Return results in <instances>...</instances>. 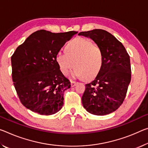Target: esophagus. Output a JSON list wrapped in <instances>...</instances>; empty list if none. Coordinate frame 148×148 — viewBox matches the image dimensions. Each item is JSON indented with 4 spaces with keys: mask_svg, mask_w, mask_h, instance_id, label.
I'll list each match as a JSON object with an SVG mask.
<instances>
[{
    "mask_svg": "<svg viewBox=\"0 0 148 148\" xmlns=\"http://www.w3.org/2000/svg\"><path fill=\"white\" fill-rule=\"evenodd\" d=\"M70 84H71V86L72 87H74V86H75L76 85L77 82H75V81L71 80V81H70Z\"/></svg>",
    "mask_w": 148,
    "mask_h": 148,
    "instance_id": "34e87169",
    "label": "esophagus"
}]
</instances>
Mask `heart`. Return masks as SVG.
Masks as SVG:
<instances>
[{
    "label": "heart",
    "mask_w": 148,
    "mask_h": 148,
    "mask_svg": "<svg viewBox=\"0 0 148 148\" xmlns=\"http://www.w3.org/2000/svg\"><path fill=\"white\" fill-rule=\"evenodd\" d=\"M65 53L56 55V62L62 74L66 76L74 66V76L86 79L95 78L101 70L104 62L102 49L84 38L70 41L64 48Z\"/></svg>",
    "instance_id": "1"
}]
</instances>
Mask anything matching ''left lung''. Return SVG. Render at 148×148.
Listing matches in <instances>:
<instances>
[{"label": "left lung", "mask_w": 148, "mask_h": 148, "mask_svg": "<svg viewBox=\"0 0 148 148\" xmlns=\"http://www.w3.org/2000/svg\"><path fill=\"white\" fill-rule=\"evenodd\" d=\"M102 49L104 62L94 80L86 84L82 97L84 107L95 115L115 111L125 100L131 80L130 56L125 47L112 34L103 29L82 32Z\"/></svg>", "instance_id": "left-lung-1"}]
</instances>
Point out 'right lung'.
Returning a JSON list of instances; mask_svg holds the SVG:
<instances>
[{
    "label": "right lung",
    "mask_w": 148,
    "mask_h": 148,
    "mask_svg": "<svg viewBox=\"0 0 148 148\" xmlns=\"http://www.w3.org/2000/svg\"><path fill=\"white\" fill-rule=\"evenodd\" d=\"M77 32L38 30L16 48L11 57L12 77L23 106L43 115L62 109L64 91L70 82L62 74L56 55Z\"/></svg>",
    "instance_id": "obj_1"
}]
</instances>
